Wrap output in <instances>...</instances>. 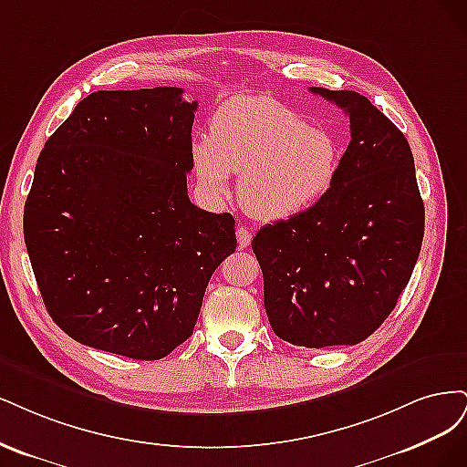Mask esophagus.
I'll return each mask as SVG.
<instances>
[{"label":"esophagus","instance_id":"34e87169","mask_svg":"<svg viewBox=\"0 0 467 467\" xmlns=\"http://www.w3.org/2000/svg\"><path fill=\"white\" fill-rule=\"evenodd\" d=\"M236 240H238V248L244 250L252 243V233L246 227H243V224H238V227H236Z\"/></svg>","mask_w":467,"mask_h":467}]
</instances>
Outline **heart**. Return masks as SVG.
<instances>
[{
  "label": "heart",
  "instance_id": "heart-1",
  "mask_svg": "<svg viewBox=\"0 0 467 467\" xmlns=\"http://www.w3.org/2000/svg\"><path fill=\"white\" fill-rule=\"evenodd\" d=\"M336 135L310 126L265 97H233L213 114L209 140L193 143L200 184L215 200L231 193V172H240L238 193L260 221L289 219L332 188L339 169Z\"/></svg>",
  "mask_w": 467,
  "mask_h": 467
}]
</instances>
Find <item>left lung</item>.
Segmentation results:
<instances>
[{
  "label": "left lung",
  "mask_w": 467,
  "mask_h": 467,
  "mask_svg": "<svg viewBox=\"0 0 467 467\" xmlns=\"http://www.w3.org/2000/svg\"><path fill=\"white\" fill-rule=\"evenodd\" d=\"M310 91L349 116L348 151L332 188L260 229L252 250L275 336L322 349L360 343L394 310L419 258L425 205L408 140L367 97Z\"/></svg>",
  "instance_id": "obj_1"
}]
</instances>
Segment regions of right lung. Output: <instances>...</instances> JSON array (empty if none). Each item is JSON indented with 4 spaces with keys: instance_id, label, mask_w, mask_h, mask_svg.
<instances>
[{
    "instance_id": "add662e5",
    "label": "right lung",
    "mask_w": 467,
    "mask_h": 467,
    "mask_svg": "<svg viewBox=\"0 0 467 467\" xmlns=\"http://www.w3.org/2000/svg\"><path fill=\"white\" fill-rule=\"evenodd\" d=\"M180 87L97 91L44 145L23 233L44 305L88 348L159 360L184 343L236 248L234 217L188 198L198 102Z\"/></svg>"
}]
</instances>
